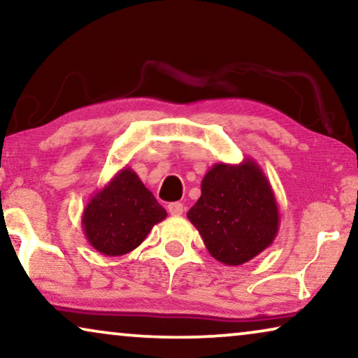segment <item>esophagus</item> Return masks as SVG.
Masks as SVG:
<instances>
[{
    "label": "esophagus",
    "instance_id": "34e87169",
    "mask_svg": "<svg viewBox=\"0 0 358 358\" xmlns=\"http://www.w3.org/2000/svg\"><path fill=\"white\" fill-rule=\"evenodd\" d=\"M168 212L173 215V217H179V215L184 213V205L179 202H173L168 205Z\"/></svg>",
    "mask_w": 358,
    "mask_h": 358
}]
</instances>
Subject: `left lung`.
<instances>
[{"label":"left lung","mask_w":358,"mask_h":358,"mask_svg":"<svg viewBox=\"0 0 358 358\" xmlns=\"http://www.w3.org/2000/svg\"><path fill=\"white\" fill-rule=\"evenodd\" d=\"M200 187L187 218L217 261L241 266L273 243L280 222L277 200L256 161L213 164Z\"/></svg>","instance_id":"obj_1"}]
</instances>
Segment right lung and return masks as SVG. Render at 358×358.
I'll list each match as a JSON object with an SVG mask.
<instances>
[{
    "label": "right lung",
    "mask_w": 358,
    "mask_h": 358,
    "mask_svg": "<svg viewBox=\"0 0 358 358\" xmlns=\"http://www.w3.org/2000/svg\"><path fill=\"white\" fill-rule=\"evenodd\" d=\"M168 217L135 171L124 168L92 195L81 217L85 236L104 256L138 248L156 223Z\"/></svg>",
    "instance_id": "right-lung-1"
}]
</instances>
